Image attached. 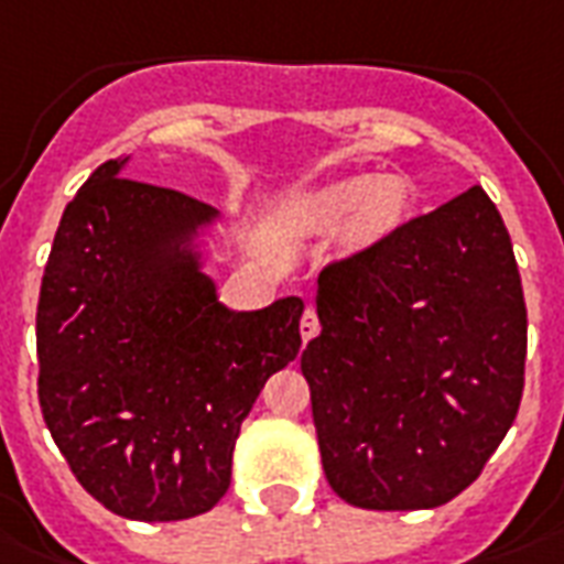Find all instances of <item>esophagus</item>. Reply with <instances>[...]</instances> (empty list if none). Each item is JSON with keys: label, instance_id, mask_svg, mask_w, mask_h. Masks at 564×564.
I'll return each instance as SVG.
<instances>
[{"label": "esophagus", "instance_id": "esophagus-1", "mask_svg": "<svg viewBox=\"0 0 564 564\" xmlns=\"http://www.w3.org/2000/svg\"><path fill=\"white\" fill-rule=\"evenodd\" d=\"M316 334H319V316H316L313 307H307V311L301 313V339L307 343V339H313Z\"/></svg>", "mask_w": 564, "mask_h": 564}]
</instances>
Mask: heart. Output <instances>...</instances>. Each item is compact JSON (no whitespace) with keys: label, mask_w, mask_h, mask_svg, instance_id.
Returning a JSON list of instances; mask_svg holds the SVG:
<instances>
[{"label":"heart","mask_w":564,"mask_h":564,"mask_svg":"<svg viewBox=\"0 0 564 564\" xmlns=\"http://www.w3.org/2000/svg\"><path fill=\"white\" fill-rule=\"evenodd\" d=\"M411 206V188L397 174L346 177L304 197L301 215L313 230H337L346 225L349 239L369 245L397 230Z\"/></svg>","instance_id":"b5f03b06"}]
</instances>
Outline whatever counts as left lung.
I'll list each match as a JSON object with an SVG mask.
<instances>
[{"mask_svg": "<svg viewBox=\"0 0 564 564\" xmlns=\"http://www.w3.org/2000/svg\"><path fill=\"white\" fill-rule=\"evenodd\" d=\"M316 313L301 372L337 497L416 511L476 482L527 367L521 272L482 186L325 265Z\"/></svg>", "mask_w": 564, "mask_h": 564, "instance_id": "1", "label": "left lung"}]
</instances>
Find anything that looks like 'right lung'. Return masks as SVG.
Listing matches in <instances>:
<instances>
[{
  "mask_svg": "<svg viewBox=\"0 0 564 564\" xmlns=\"http://www.w3.org/2000/svg\"><path fill=\"white\" fill-rule=\"evenodd\" d=\"M102 162L62 215L37 299V399L73 476L129 521L204 514L239 425L301 349V299L234 313L180 248L215 209Z\"/></svg>",
  "mask_w": 564,
  "mask_h": 564,
  "instance_id": "add662e5",
  "label": "right lung"
}]
</instances>
